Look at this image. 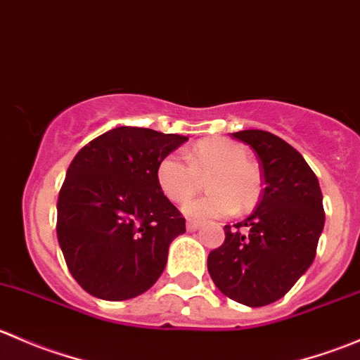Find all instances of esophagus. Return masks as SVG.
Here are the masks:
<instances>
[{"instance_id":"esophagus-1","label":"esophagus","mask_w":360,"mask_h":360,"mask_svg":"<svg viewBox=\"0 0 360 360\" xmlns=\"http://www.w3.org/2000/svg\"><path fill=\"white\" fill-rule=\"evenodd\" d=\"M198 228H200V223H197V221H188L186 223V230L188 231H197Z\"/></svg>"}]
</instances>
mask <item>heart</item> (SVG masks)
<instances>
[{"label":"heart","instance_id":"b5f03b06","mask_svg":"<svg viewBox=\"0 0 360 360\" xmlns=\"http://www.w3.org/2000/svg\"><path fill=\"white\" fill-rule=\"evenodd\" d=\"M207 179L209 195L184 207L186 216L198 221L221 219L237 209H254L263 193V174L240 143L224 137L203 139L188 151V162L181 155L170 153L160 162L157 179L160 190L169 200H190Z\"/></svg>","mask_w":360,"mask_h":360}]
</instances>
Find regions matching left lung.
<instances>
[{
	"mask_svg": "<svg viewBox=\"0 0 360 360\" xmlns=\"http://www.w3.org/2000/svg\"><path fill=\"white\" fill-rule=\"evenodd\" d=\"M231 136L257 153L264 190L248 219L224 226L223 245L210 250L207 268L224 296L264 307L285 296L314 263L326 221L322 191L310 165L284 139L264 130Z\"/></svg>",
	"mask_w": 360,
	"mask_h": 360,
	"instance_id": "1",
	"label": "left lung"
}]
</instances>
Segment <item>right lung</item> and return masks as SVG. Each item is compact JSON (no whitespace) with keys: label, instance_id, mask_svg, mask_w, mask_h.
Returning a JSON list of instances; mask_svg holds the SVG:
<instances>
[{"label":"right lung","instance_id":"right-lung-1","mask_svg":"<svg viewBox=\"0 0 360 360\" xmlns=\"http://www.w3.org/2000/svg\"><path fill=\"white\" fill-rule=\"evenodd\" d=\"M188 141L116 127L76 153L57 200V238L75 281L106 301L136 297L167 264L186 221L160 190V162Z\"/></svg>","mask_w":360,"mask_h":360}]
</instances>
